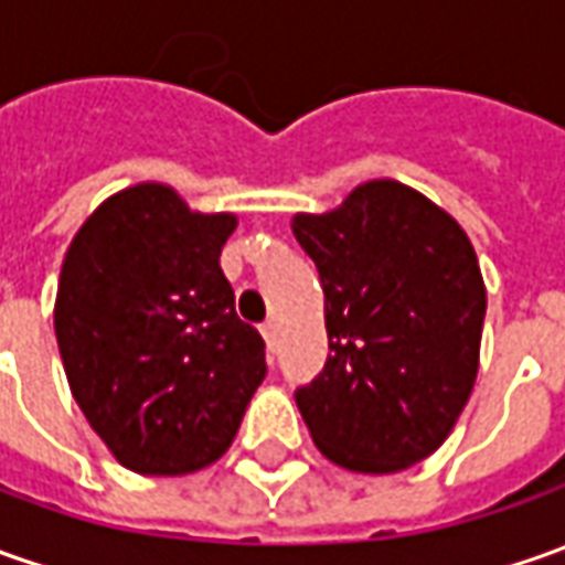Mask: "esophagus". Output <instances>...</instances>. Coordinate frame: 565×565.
I'll use <instances>...</instances> for the list:
<instances>
[{
  "instance_id": "1",
  "label": "esophagus",
  "mask_w": 565,
  "mask_h": 565,
  "mask_svg": "<svg viewBox=\"0 0 565 565\" xmlns=\"http://www.w3.org/2000/svg\"><path fill=\"white\" fill-rule=\"evenodd\" d=\"M263 338H265V347H268V353H275V321H265L263 328Z\"/></svg>"
}]
</instances>
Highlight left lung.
<instances>
[{"instance_id": "left-lung-1", "label": "left lung", "mask_w": 565, "mask_h": 565, "mask_svg": "<svg viewBox=\"0 0 565 565\" xmlns=\"http://www.w3.org/2000/svg\"><path fill=\"white\" fill-rule=\"evenodd\" d=\"M290 227L324 290L331 353L294 394L316 447L365 476L431 457L478 375L488 294L466 231L399 181Z\"/></svg>"}]
</instances>
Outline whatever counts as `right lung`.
Masks as SVG:
<instances>
[{
    "instance_id": "add662e5",
    "label": "right lung",
    "mask_w": 565,
    "mask_h": 565,
    "mask_svg": "<svg viewBox=\"0 0 565 565\" xmlns=\"http://www.w3.org/2000/svg\"><path fill=\"white\" fill-rule=\"evenodd\" d=\"M231 212L166 184L108 196L74 234L55 297L71 394L115 459L186 476L224 457L265 379V341L237 319L218 256Z\"/></svg>"
}]
</instances>
